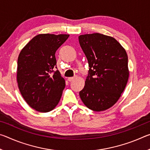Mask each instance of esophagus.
Masks as SVG:
<instances>
[{
    "label": "esophagus",
    "mask_w": 150,
    "mask_h": 150,
    "mask_svg": "<svg viewBox=\"0 0 150 150\" xmlns=\"http://www.w3.org/2000/svg\"><path fill=\"white\" fill-rule=\"evenodd\" d=\"M75 79V77H69L67 79V80L69 81H73V79Z\"/></svg>",
    "instance_id": "esophagus-1"
}]
</instances>
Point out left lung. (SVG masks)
Wrapping results in <instances>:
<instances>
[{
    "label": "left lung",
    "instance_id": "obj_1",
    "mask_svg": "<svg viewBox=\"0 0 150 150\" xmlns=\"http://www.w3.org/2000/svg\"><path fill=\"white\" fill-rule=\"evenodd\" d=\"M79 41L88 60V76L79 92L85 105L96 112L117 102L129 77L128 55L112 37L98 33L81 35Z\"/></svg>",
    "mask_w": 150,
    "mask_h": 150
}]
</instances>
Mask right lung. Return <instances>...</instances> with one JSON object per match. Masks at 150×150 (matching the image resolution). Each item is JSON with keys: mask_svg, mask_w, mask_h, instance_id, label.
<instances>
[{"mask_svg": "<svg viewBox=\"0 0 150 150\" xmlns=\"http://www.w3.org/2000/svg\"><path fill=\"white\" fill-rule=\"evenodd\" d=\"M68 34H39L28 43L18 58L17 82L24 100L40 112L53 110L59 102L65 82L56 68L55 54Z\"/></svg>", "mask_w": 150, "mask_h": 150, "instance_id": "add662e5", "label": "right lung"}]
</instances>
